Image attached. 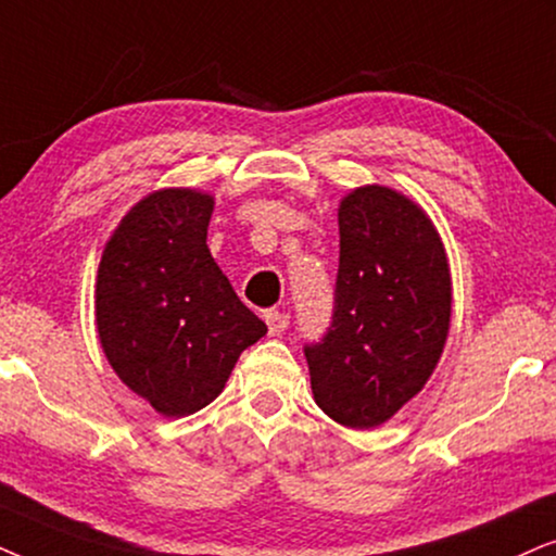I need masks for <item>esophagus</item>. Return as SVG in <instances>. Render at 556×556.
<instances>
[{
	"label": "esophagus",
	"instance_id": "obj_1",
	"mask_svg": "<svg viewBox=\"0 0 556 556\" xmlns=\"http://www.w3.org/2000/svg\"><path fill=\"white\" fill-rule=\"evenodd\" d=\"M264 320L269 325V336H279V332H285L287 325H290V315L279 313V309H269V313L264 315Z\"/></svg>",
	"mask_w": 556,
	"mask_h": 556
}]
</instances>
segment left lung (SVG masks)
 <instances>
[{
    "instance_id": "left-lung-1",
    "label": "left lung",
    "mask_w": 556,
    "mask_h": 556,
    "mask_svg": "<svg viewBox=\"0 0 556 556\" xmlns=\"http://www.w3.org/2000/svg\"><path fill=\"white\" fill-rule=\"evenodd\" d=\"M332 317L305 343L315 402L353 429L394 417L438 366L450 328V269L429 218L368 185L340 203Z\"/></svg>"
}]
</instances>
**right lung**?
Here are the masks:
<instances>
[{
  "label": "right lung",
  "mask_w": 556,
  "mask_h": 556,
  "mask_svg": "<svg viewBox=\"0 0 556 556\" xmlns=\"http://www.w3.org/2000/svg\"><path fill=\"white\" fill-rule=\"evenodd\" d=\"M213 198L160 190L111 236L96 282V325L109 364L165 417H188L224 391L266 325L213 262Z\"/></svg>",
  "instance_id": "obj_1"
}]
</instances>
